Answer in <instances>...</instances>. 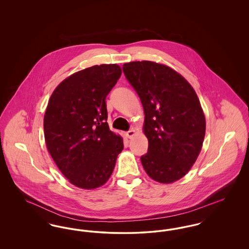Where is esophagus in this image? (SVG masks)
Segmentation results:
<instances>
[{
  "label": "esophagus",
  "instance_id": "1",
  "mask_svg": "<svg viewBox=\"0 0 249 249\" xmlns=\"http://www.w3.org/2000/svg\"><path fill=\"white\" fill-rule=\"evenodd\" d=\"M134 134H135V130H133V129L128 130V131L126 132V136H127L129 139H131V138L134 136Z\"/></svg>",
  "mask_w": 249,
  "mask_h": 249
}]
</instances>
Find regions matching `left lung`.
<instances>
[{"mask_svg": "<svg viewBox=\"0 0 249 249\" xmlns=\"http://www.w3.org/2000/svg\"><path fill=\"white\" fill-rule=\"evenodd\" d=\"M144 112L148 150L141 157L146 174L160 183L183 178L201 152L205 118L190 84L172 68L142 60L123 64Z\"/></svg>", "mask_w": 249, "mask_h": 249, "instance_id": "1", "label": "left lung"}]
</instances>
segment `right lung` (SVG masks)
<instances>
[{"mask_svg":"<svg viewBox=\"0 0 249 249\" xmlns=\"http://www.w3.org/2000/svg\"><path fill=\"white\" fill-rule=\"evenodd\" d=\"M117 64H101L64 79L51 95L44 118L48 152L77 188L92 190L111 177L122 138L111 131L106 99L121 75Z\"/></svg>","mask_w":249,"mask_h":249,"instance_id":"1","label":"right lung"}]
</instances>
